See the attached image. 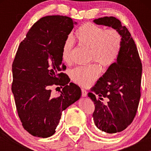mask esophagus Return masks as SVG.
I'll use <instances>...</instances> for the list:
<instances>
[{
	"label": "esophagus",
	"mask_w": 151,
	"mask_h": 151,
	"mask_svg": "<svg viewBox=\"0 0 151 151\" xmlns=\"http://www.w3.org/2000/svg\"><path fill=\"white\" fill-rule=\"evenodd\" d=\"M81 91H82V96L83 97H85L87 96V92H86V90H85L84 88H81Z\"/></svg>",
	"instance_id": "obj_1"
}]
</instances>
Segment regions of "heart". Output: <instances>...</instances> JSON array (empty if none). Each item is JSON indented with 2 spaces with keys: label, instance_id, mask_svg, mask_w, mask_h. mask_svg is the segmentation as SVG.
<instances>
[{
  "label": "heart",
  "instance_id": "1",
  "mask_svg": "<svg viewBox=\"0 0 151 151\" xmlns=\"http://www.w3.org/2000/svg\"><path fill=\"white\" fill-rule=\"evenodd\" d=\"M73 39L78 44L89 48L91 60L98 62L104 68L111 66L116 62L121 53L122 38L118 30L114 29L105 30L93 22H86L78 28ZM73 42L67 39L62 48V58L66 63L71 62ZM101 69L96 63L79 66L70 73L71 79L83 86H89L100 75Z\"/></svg>",
  "mask_w": 151,
  "mask_h": 151
}]
</instances>
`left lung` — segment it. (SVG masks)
Segmentation results:
<instances>
[{"label": "left lung", "mask_w": 151, "mask_h": 151, "mask_svg": "<svg viewBox=\"0 0 151 151\" xmlns=\"http://www.w3.org/2000/svg\"><path fill=\"white\" fill-rule=\"evenodd\" d=\"M97 24L111 27L121 33L122 46L115 63L97 81L88 96L94 104L93 117L100 131L114 134L124 131L136 115L140 98L142 63L134 40L125 26L113 17L94 20ZM103 97L107 99L104 104Z\"/></svg>", "instance_id": "left-lung-1"}]
</instances>
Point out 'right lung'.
<instances>
[{"label":"right lung","mask_w":151,"mask_h":151,"mask_svg":"<svg viewBox=\"0 0 151 151\" xmlns=\"http://www.w3.org/2000/svg\"><path fill=\"white\" fill-rule=\"evenodd\" d=\"M71 18L42 17L32 25L20 43L12 65V91L20 121L32 136L55 134L62 112L81 96L78 85L69 83L62 63V48L74 27ZM63 86L58 97L50 88ZM58 88V87H57Z\"/></svg>","instance_id":"add662e5"}]
</instances>
